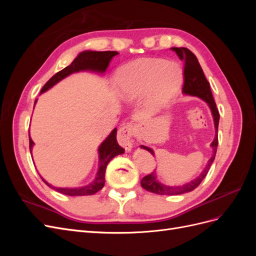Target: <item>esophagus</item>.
<instances>
[{"mask_svg":"<svg viewBox=\"0 0 256 256\" xmlns=\"http://www.w3.org/2000/svg\"><path fill=\"white\" fill-rule=\"evenodd\" d=\"M134 136V126L127 122L122 126L118 131V141L126 150L132 148V140L131 138Z\"/></svg>","mask_w":256,"mask_h":256,"instance_id":"esophagus-1","label":"esophagus"}]
</instances>
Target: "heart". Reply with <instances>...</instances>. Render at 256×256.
Masks as SVG:
<instances>
[{"label":"heart","mask_w":256,"mask_h":256,"mask_svg":"<svg viewBox=\"0 0 256 256\" xmlns=\"http://www.w3.org/2000/svg\"><path fill=\"white\" fill-rule=\"evenodd\" d=\"M182 80L180 66L160 58H142L124 65L118 69L114 78L120 96L131 100L147 92L154 106L171 99Z\"/></svg>","instance_id":"obj_1"}]
</instances>
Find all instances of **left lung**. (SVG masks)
Wrapping results in <instances>:
<instances>
[{
  "instance_id": "8db88e82",
  "label": "left lung",
  "mask_w": 256,
  "mask_h": 256,
  "mask_svg": "<svg viewBox=\"0 0 256 256\" xmlns=\"http://www.w3.org/2000/svg\"><path fill=\"white\" fill-rule=\"evenodd\" d=\"M173 51L176 52L182 62H184V85H182V92L187 95L192 96H198L202 98L204 102H206L210 108L214 120V128H216V136L214 140L212 143V147L214 150L212 157L209 159L207 166L205 168L204 171L200 173L198 177L196 180H193L184 184L180 186H168L164 184H161L156 177L154 172L146 175L142 178L141 186L142 187L152 193H156V194L160 196H177V194H182V193H187L192 190H194L202 182V180L207 175L209 168H210L214 160L216 152V147H218V126H219V118L220 114L218 109H216V102L214 100L210 86H209V82L207 81L206 76L203 72V69L200 67L196 56L193 54L189 49L187 48H172ZM142 148L148 150L150 154H154V150L150 147H147L144 145H141Z\"/></svg>"
}]
</instances>
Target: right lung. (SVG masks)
Masks as SVG:
<instances>
[{
    "label": "right lung",
    "mask_w": 256,
    "mask_h": 256,
    "mask_svg": "<svg viewBox=\"0 0 256 256\" xmlns=\"http://www.w3.org/2000/svg\"><path fill=\"white\" fill-rule=\"evenodd\" d=\"M118 52L116 51L81 52L79 56L74 58V60L70 65L65 67L64 69H62L60 72L54 74L52 78L44 85L40 92L48 90L53 86L54 84H56L58 81L66 78L67 76H69L72 72H76L80 70H94L98 72H104L108 66H109L112 58L118 56ZM116 132H118V129L115 128L110 134V136L106 138V140L102 143V145L99 146V168H98L95 180L92 184L84 186V187H79V188H58V187H53V186L49 184L47 182L42 178V182L46 184H48L50 188L54 189L58 192L63 193V194H66V196H79L95 194L96 192H98L99 190H102L104 188V174H106V168L108 164H109L112 158L125 152V150H124L122 146H120V144L118 143V140H116ZM28 140H30V152H32L34 142L30 136H28Z\"/></svg>",
    "instance_id": "right-lung-1"
}]
</instances>
